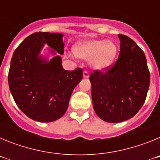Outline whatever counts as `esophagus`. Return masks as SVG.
I'll list each match as a JSON object with an SVG mask.
<instances>
[{"label":"esophagus","mask_w":160,"mask_h":160,"mask_svg":"<svg viewBox=\"0 0 160 160\" xmlns=\"http://www.w3.org/2000/svg\"><path fill=\"white\" fill-rule=\"evenodd\" d=\"M83 77L85 78H89V73L87 71H83Z\"/></svg>","instance_id":"esophagus-1"}]
</instances>
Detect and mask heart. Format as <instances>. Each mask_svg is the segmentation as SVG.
Masks as SVG:
<instances>
[{
	"mask_svg": "<svg viewBox=\"0 0 160 160\" xmlns=\"http://www.w3.org/2000/svg\"><path fill=\"white\" fill-rule=\"evenodd\" d=\"M78 58L90 59L96 70H104L111 66L117 54V46L111 41L90 39L78 42L73 48Z\"/></svg>",
	"mask_w": 160,
	"mask_h": 160,
	"instance_id": "b5f03b06",
	"label": "heart"
}]
</instances>
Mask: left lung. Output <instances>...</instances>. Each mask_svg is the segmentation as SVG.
Segmentation results:
<instances>
[{"mask_svg": "<svg viewBox=\"0 0 160 160\" xmlns=\"http://www.w3.org/2000/svg\"><path fill=\"white\" fill-rule=\"evenodd\" d=\"M120 52L113 66L90 74L93 107L108 122L135 116L146 100L150 72L143 51L129 37L118 34Z\"/></svg>", "mask_w": 160, "mask_h": 160, "instance_id": "left-lung-1", "label": "left lung"}]
</instances>
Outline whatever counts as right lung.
Returning <instances> with one entry per match:
<instances>
[{
	"instance_id": "obj_1",
	"label": "right lung",
	"mask_w": 160,
	"mask_h": 160,
	"mask_svg": "<svg viewBox=\"0 0 160 160\" xmlns=\"http://www.w3.org/2000/svg\"><path fill=\"white\" fill-rule=\"evenodd\" d=\"M63 35L37 32L15 49L10 62L9 90L20 110L31 119L53 122L67 110L73 89L82 78V69L66 70L59 55L48 62L39 55L44 44L52 53H64Z\"/></svg>"
}]
</instances>
